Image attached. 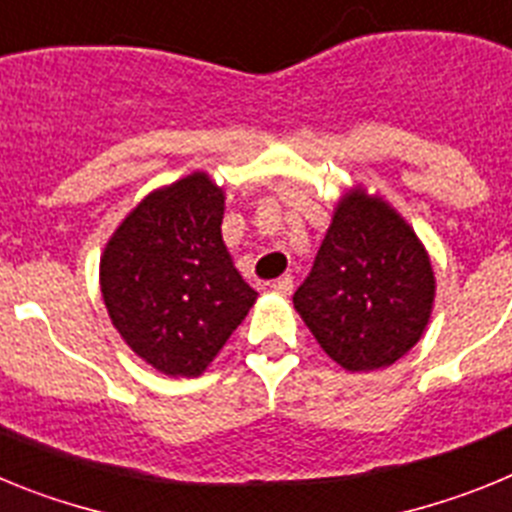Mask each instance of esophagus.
<instances>
[{
    "instance_id": "34e87169",
    "label": "esophagus",
    "mask_w": 512,
    "mask_h": 512,
    "mask_svg": "<svg viewBox=\"0 0 512 512\" xmlns=\"http://www.w3.org/2000/svg\"><path fill=\"white\" fill-rule=\"evenodd\" d=\"M271 289L279 292V295H289V292L295 289V277H292V274H284V277H279L277 282L271 284Z\"/></svg>"
}]
</instances>
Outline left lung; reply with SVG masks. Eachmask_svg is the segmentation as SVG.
I'll list each match as a JSON object with an SVG mask.
<instances>
[{"mask_svg": "<svg viewBox=\"0 0 512 512\" xmlns=\"http://www.w3.org/2000/svg\"><path fill=\"white\" fill-rule=\"evenodd\" d=\"M433 269L410 225L377 197L348 194L305 282L297 312L348 372L395 364L431 318Z\"/></svg>", "mask_w": 512, "mask_h": 512, "instance_id": "1", "label": "left lung"}]
</instances>
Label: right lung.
I'll return each mask as SVG.
<instances>
[{
  "label": "right lung",
  "mask_w": 512,
  "mask_h": 512,
  "mask_svg": "<svg viewBox=\"0 0 512 512\" xmlns=\"http://www.w3.org/2000/svg\"><path fill=\"white\" fill-rule=\"evenodd\" d=\"M223 192L205 174L148 194L102 256L112 325L158 372L197 377L256 302L220 235Z\"/></svg>",
  "instance_id": "right-lung-1"
}]
</instances>
